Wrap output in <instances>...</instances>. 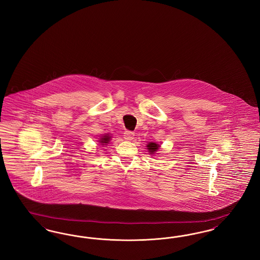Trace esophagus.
<instances>
[{"label":"esophagus","instance_id":"esophagus-1","mask_svg":"<svg viewBox=\"0 0 260 260\" xmlns=\"http://www.w3.org/2000/svg\"><path fill=\"white\" fill-rule=\"evenodd\" d=\"M135 137V133L131 131H125L124 133V138L125 140H132Z\"/></svg>","mask_w":260,"mask_h":260}]
</instances>
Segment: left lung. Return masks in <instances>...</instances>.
<instances>
[{"instance_id":"8db88e82","label":"left lung","mask_w":260,"mask_h":260,"mask_svg":"<svg viewBox=\"0 0 260 260\" xmlns=\"http://www.w3.org/2000/svg\"><path fill=\"white\" fill-rule=\"evenodd\" d=\"M147 147H148L147 149L150 151V153H154V152H156V151L159 149L160 146H159L158 144L154 143V142H150V143H148Z\"/></svg>"}]
</instances>
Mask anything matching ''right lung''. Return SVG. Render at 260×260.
<instances>
[{"mask_svg":"<svg viewBox=\"0 0 260 260\" xmlns=\"http://www.w3.org/2000/svg\"><path fill=\"white\" fill-rule=\"evenodd\" d=\"M109 139H110L109 136H103V138H101V139H100V142H101V143H108ZM103 145H104V144H103Z\"/></svg>","mask_w":260,"mask_h":260,"instance_id":"right-lung-1","label":"right lung"}]
</instances>
